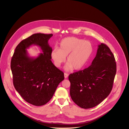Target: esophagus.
Masks as SVG:
<instances>
[{"mask_svg": "<svg viewBox=\"0 0 129 129\" xmlns=\"http://www.w3.org/2000/svg\"><path fill=\"white\" fill-rule=\"evenodd\" d=\"M68 76H69L68 74H66V73H64V77L65 78H67L68 77Z\"/></svg>", "mask_w": 129, "mask_h": 129, "instance_id": "obj_1", "label": "esophagus"}]
</instances>
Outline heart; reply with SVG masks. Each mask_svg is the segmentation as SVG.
I'll list each match as a JSON object with an SVG mask.
<instances>
[{
    "mask_svg": "<svg viewBox=\"0 0 129 129\" xmlns=\"http://www.w3.org/2000/svg\"><path fill=\"white\" fill-rule=\"evenodd\" d=\"M93 52L91 43L88 41L76 37H67L62 39L59 44L58 48L55 47L51 53L55 67L60 68L65 62L67 56V63L64 67L66 71L74 69H82L89 60Z\"/></svg>",
    "mask_w": 129,
    "mask_h": 129,
    "instance_id": "obj_1",
    "label": "heart"
}]
</instances>
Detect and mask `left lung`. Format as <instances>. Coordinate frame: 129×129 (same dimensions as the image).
I'll list each match as a JSON object with an SVG mask.
<instances>
[{"mask_svg":"<svg viewBox=\"0 0 129 129\" xmlns=\"http://www.w3.org/2000/svg\"><path fill=\"white\" fill-rule=\"evenodd\" d=\"M116 73V63L113 53L106 45H98L91 65L69 76L72 100L84 109L98 105L109 95Z\"/></svg>","mask_w":129,"mask_h":129,"instance_id":"left-lung-1","label":"left lung"}]
</instances>
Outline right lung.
Segmentation results:
<instances>
[{
	"instance_id": "add662e5",
	"label": "right lung",
	"mask_w": 129,
	"mask_h": 129,
	"mask_svg": "<svg viewBox=\"0 0 129 129\" xmlns=\"http://www.w3.org/2000/svg\"><path fill=\"white\" fill-rule=\"evenodd\" d=\"M53 34L37 33L22 41L16 47L11 61L14 86L22 98L35 106L46 104L64 79V74L51 61L52 48L49 40ZM32 45L42 51L36 57L26 50Z\"/></svg>"
}]
</instances>
